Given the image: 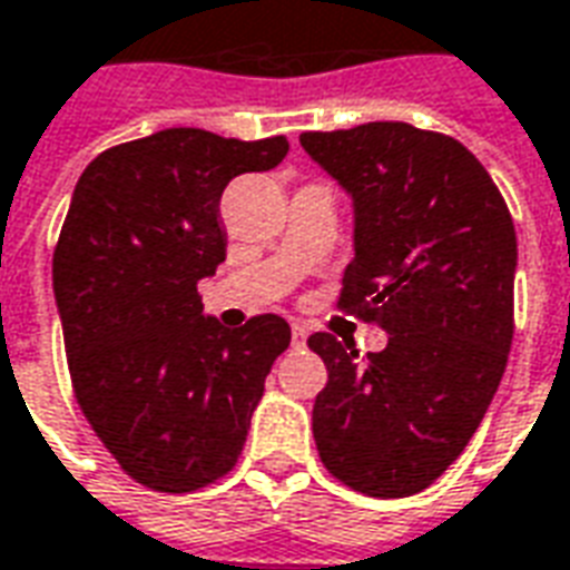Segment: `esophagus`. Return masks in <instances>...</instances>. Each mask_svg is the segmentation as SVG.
Listing matches in <instances>:
<instances>
[{"label": "esophagus", "instance_id": "esophagus-1", "mask_svg": "<svg viewBox=\"0 0 570 570\" xmlns=\"http://www.w3.org/2000/svg\"><path fill=\"white\" fill-rule=\"evenodd\" d=\"M305 338H308V330L302 323H293V345H305Z\"/></svg>", "mask_w": 570, "mask_h": 570}]
</instances>
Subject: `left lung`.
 Returning <instances> with one entry per match:
<instances>
[{
    "label": "left lung",
    "instance_id": "left-lung-1",
    "mask_svg": "<svg viewBox=\"0 0 570 570\" xmlns=\"http://www.w3.org/2000/svg\"><path fill=\"white\" fill-rule=\"evenodd\" d=\"M298 142L354 198L338 308L391 335L366 357L311 335L330 372L314 442L347 489L406 498L464 452L507 370L513 216L476 155L436 130L370 121Z\"/></svg>",
    "mask_w": 570,
    "mask_h": 570
}]
</instances>
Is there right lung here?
<instances>
[{
    "mask_svg": "<svg viewBox=\"0 0 570 570\" xmlns=\"http://www.w3.org/2000/svg\"><path fill=\"white\" fill-rule=\"evenodd\" d=\"M286 137L167 128L100 151L55 247V296L85 419L130 479L186 494L223 479L247 442L289 323L204 317L198 281L225 262L219 198L272 170Z\"/></svg>",
    "mask_w": 570,
    "mask_h": 570,
    "instance_id": "obj_1",
    "label": "right lung"
}]
</instances>
